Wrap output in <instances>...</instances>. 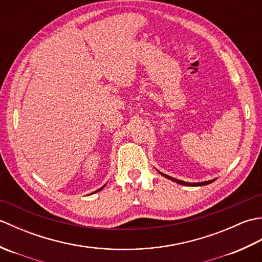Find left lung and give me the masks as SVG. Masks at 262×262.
<instances>
[{"label": "left lung", "mask_w": 262, "mask_h": 262, "mask_svg": "<svg viewBox=\"0 0 262 262\" xmlns=\"http://www.w3.org/2000/svg\"><path fill=\"white\" fill-rule=\"evenodd\" d=\"M161 174H162L163 177L168 178V179L174 181L177 183H179V185H183V186H192V187H198V186H206V185H209V183H211L213 181H215V179L213 180H209V181H204V182H196V183H191V182H186V181H181V180H178V179H174V178H172L170 176H166L164 173H162V172H160Z\"/></svg>", "instance_id": "8db88e82"}]
</instances>
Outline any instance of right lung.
<instances>
[{
    "label": "right lung",
    "instance_id": "add662e5",
    "mask_svg": "<svg viewBox=\"0 0 262 262\" xmlns=\"http://www.w3.org/2000/svg\"><path fill=\"white\" fill-rule=\"evenodd\" d=\"M103 187H104V186H103ZM103 187H101V188H100V189H98V190H96V191H94V192H98V191H100V190H101V189H102ZM94 192H92V193H94Z\"/></svg>",
    "mask_w": 262,
    "mask_h": 262
}]
</instances>
